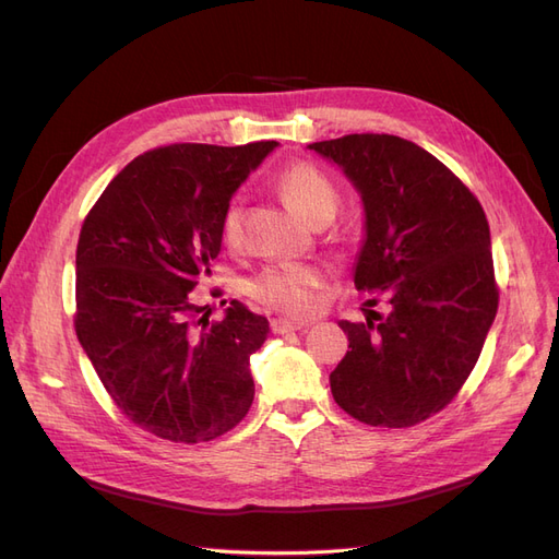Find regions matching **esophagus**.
I'll use <instances>...</instances> for the list:
<instances>
[{
	"label": "esophagus",
	"instance_id": "obj_1",
	"mask_svg": "<svg viewBox=\"0 0 559 559\" xmlns=\"http://www.w3.org/2000/svg\"><path fill=\"white\" fill-rule=\"evenodd\" d=\"M310 321H292V319H273L270 321V329L273 333H292V331H300L308 329Z\"/></svg>",
	"mask_w": 559,
	"mask_h": 559
}]
</instances>
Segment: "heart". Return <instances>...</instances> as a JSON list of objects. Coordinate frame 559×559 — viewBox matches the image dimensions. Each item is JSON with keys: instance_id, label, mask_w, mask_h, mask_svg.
I'll use <instances>...</instances> for the list:
<instances>
[{"instance_id": "b5f03b06", "label": "heart", "mask_w": 559, "mask_h": 559, "mask_svg": "<svg viewBox=\"0 0 559 559\" xmlns=\"http://www.w3.org/2000/svg\"><path fill=\"white\" fill-rule=\"evenodd\" d=\"M282 198L308 224L331 222L337 210L335 183L310 163L289 165L277 179ZM222 235L233 247L242 240V205L230 200L222 216ZM324 284V273L308 263L270 265L249 282V294L284 314H308L314 308V292Z\"/></svg>"}]
</instances>
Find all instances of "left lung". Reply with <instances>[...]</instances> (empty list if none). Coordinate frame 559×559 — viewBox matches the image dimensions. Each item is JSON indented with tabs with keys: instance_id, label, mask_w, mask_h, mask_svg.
I'll return each mask as SVG.
<instances>
[{
	"instance_id": "obj_1",
	"label": "left lung",
	"mask_w": 559,
	"mask_h": 559,
	"mask_svg": "<svg viewBox=\"0 0 559 559\" xmlns=\"http://www.w3.org/2000/svg\"><path fill=\"white\" fill-rule=\"evenodd\" d=\"M337 165L364 205L354 284L389 312L337 321L345 359L331 394L370 427H413L454 399L497 317L492 240L480 202L421 146L394 134L308 144Z\"/></svg>"
}]
</instances>
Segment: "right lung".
Returning a JSON list of instances; mask_svg holds the SVG:
<instances>
[{
  "label": "right lung",
  "mask_w": 559,
  "mask_h": 559,
  "mask_svg": "<svg viewBox=\"0 0 559 559\" xmlns=\"http://www.w3.org/2000/svg\"><path fill=\"white\" fill-rule=\"evenodd\" d=\"M275 146L154 148L109 181L83 222L76 337L121 413L165 441H212L251 408L249 357L267 319L233 300L210 324L191 292L222 251L233 193Z\"/></svg>",
  "instance_id": "right-lung-1"
}]
</instances>
